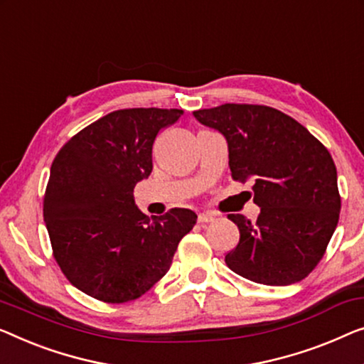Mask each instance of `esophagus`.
Wrapping results in <instances>:
<instances>
[{
    "instance_id": "1",
    "label": "esophagus",
    "mask_w": 364,
    "mask_h": 364,
    "mask_svg": "<svg viewBox=\"0 0 364 364\" xmlns=\"http://www.w3.org/2000/svg\"><path fill=\"white\" fill-rule=\"evenodd\" d=\"M215 220V217L212 213H200L198 215V223H212V221Z\"/></svg>"
}]
</instances>
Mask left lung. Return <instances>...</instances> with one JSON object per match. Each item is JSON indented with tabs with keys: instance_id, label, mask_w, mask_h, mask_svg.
Segmentation results:
<instances>
[{
	"instance_id": "8db88e82",
	"label": "left lung",
	"mask_w": 364,
	"mask_h": 364,
	"mask_svg": "<svg viewBox=\"0 0 364 364\" xmlns=\"http://www.w3.org/2000/svg\"><path fill=\"white\" fill-rule=\"evenodd\" d=\"M226 138L231 178L252 182L256 221L228 215L240 241L231 271L266 286H289L322 259L340 218L336 167L326 147L286 113L264 105L225 103L193 112Z\"/></svg>"
}]
</instances>
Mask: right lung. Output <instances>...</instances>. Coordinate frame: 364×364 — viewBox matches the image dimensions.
<instances>
[{
	"mask_svg": "<svg viewBox=\"0 0 364 364\" xmlns=\"http://www.w3.org/2000/svg\"><path fill=\"white\" fill-rule=\"evenodd\" d=\"M183 109L126 108L78 131L57 152L44 193L52 255L72 286L107 304L146 294L169 271L197 215L171 208L149 220L134 187L152 171L157 134Z\"/></svg>",
	"mask_w": 364,
	"mask_h": 364,
	"instance_id": "add662e5",
	"label": "right lung"
}]
</instances>
